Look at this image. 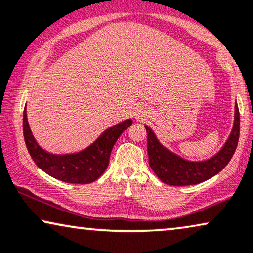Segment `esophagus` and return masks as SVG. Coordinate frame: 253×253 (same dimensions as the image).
Returning a JSON list of instances; mask_svg holds the SVG:
<instances>
[{
    "instance_id": "esophagus-1",
    "label": "esophagus",
    "mask_w": 253,
    "mask_h": 253,
    "mask_svg": "<svg viewBox=\"0 0 253 253\" xmlns=\"http://www.w3.org/2000/svg\"><path fill=\"white\" fill-rule=\"evenodd\" d=\"M144 116H146V113H144V111H140V112L137 113V117H139V118H143Z\"/></svg>"
}]
</instances>
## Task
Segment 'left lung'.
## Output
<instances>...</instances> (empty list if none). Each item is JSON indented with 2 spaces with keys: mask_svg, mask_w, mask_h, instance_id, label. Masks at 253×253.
Listing matches in <instances>:
<instances>
[{
  "mask_svg": "<svg viewBox=\"0 0 253 253\" xmlns=\"http://www.w3.org/2000/svg\"><path fill=\"white\" fill-rule=\"evenodd\" d=\"M147 149L149 166L155 174L168 185L186 186L203 183L217 174L231 160L240 137V111L235 105L234 126L223 147L213 157L206 161H188L164 147L147 125Z\"/></svg>",
  "mask_w": 253,
  "mask_h": 253,
  "instance_id": "left-lung-1",
  "label": "left lung"
}]
</instances>
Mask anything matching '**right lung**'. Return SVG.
I'll return each mask as SVG.
<instances>
[{
	"instance_id": "add662e5",
	"label": "right lung",
	"mask_w": 253,
	"mask_h": 253,
	"mask_svg": "<svg viewBox=\"0 0 253 253\" xmlns=\"http://www.w3.org/2000/svg\"><path fill=\"white\" fill-rule=\"evenodd\" d=\"M126 119L104 130L85 149L73 154H52L37 142L30 128L26 105L23 113V132L26 148L43 172L65 183L90 184L98 179L109 166L111 151L118 137L132 125Z\"/></svg>"
}]
</instances>
